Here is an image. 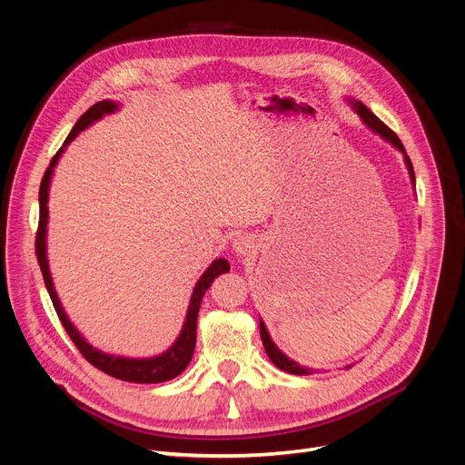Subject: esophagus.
I'll use <instances>...</instances> for the list:
<instances>
[{
  "mask_svg": "<svg viewBox=\"0 0 465 465\" xmlns=\"http://www.w3.org/2000/svg\"><path fill=\"white\" fill-rule=\"evenodd\" d=\"M254 244H256L254 237H250L248 233H246V235H239V237L233 241V250L237 252L239 256H246V254H250L252 250H254Z\"/></svg>",
  "mask_w": 465,
  "mask_h": 465,
  "instance_id": "obj_1",
  "label": "esophagus"
}]
</instances>
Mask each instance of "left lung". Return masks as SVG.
Returning a JSON list of instances; mask_svg holds the SVG:
<instances>
[{
	"label": "left lung",
	"mask_w": 465,
	"mask_h": 465,
	"mask_svg": "<svg viewBox=\"0 0 465 465\" xmlns=\"http://www.w3.org/2000/svg\"><path fill=\"white\" fill-rule=\"evenodd\" d=\"M351 104H352V109L358 113V116L363 120V124L367 125V128L371 130V132H374V134H378L380 137H382L384 141H388V143H391L397 150H401L402 153H404V163H406V166H408V173H410V180H411V183H413V187H415V174H413V166H411V161H410V157H408V153H406V150H404V146H402V143H401V139L388 128V125L380 120L374 113H371L361 102H358V100H349ZM260 333H262V341H263V347H265V351H267V356L271 358V361L278 367V369H282V371H285V372H291V374H312L313 371L312 369H306V367H301L297 361H292V360H289L276 345H274V341L271 340V335H269V331H267V328H265V322L263 321H260ZM352 365H349L347 369H351Z\"/></svg>",
	"instance_id": "left-lung-1"
}]
</instances>
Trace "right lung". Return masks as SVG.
Listing matches in <instances>:
<instances>
[{
  "mask_svg": "<svg viewBox=\"0 0 465 465\" xmlns=\"http://www.w3.org/2000/svg\"><path fill=\"white\" fill-rule=\"evenodd\" d=\"M118 109L116 102L111 100H102L98 104H94L85 114H81V118L75 122V125L72 128L70 135L66 137L64 144L61 146V150L54 155V159L50 161V166L46 168L45 178L40 182V191H38V203H40V219H38V230H36V241H35V250H36V260L42 271V276H45V283L46 289L50 292V299L54 302V308L59 315V321L63 322L66 333L70 335V340L74 341V345L77 347V351L83 354L89 363H93L94 367H98L100 371H104L109 376H114L118 380H125V382H135V384H159V382H166V380L176 378L180 372L185 371V367L189 365L193 352H194V345H196V319H198V312H200V304L205 291L209 289V285L213 283V280L224 272L230 271V263L224 258L215 260L211 263L205 272L200 276V280L194 285V291L191 294V302H189V310L185 315V322L183 328L178 335V340L174 341V345L164 351L163 354L152 356V358H124V356H114V354H107L102 352L98 349H94L85 337H83L77 328L70 322L68 315L64 313L59 297L54 287V280H52V272H50V265H48V254H46V232H48V196H50V183H52V176H54V168L59 161V157L63 155L64 148L77 137V134H81L83 130H87L91 124H94L96 120H100L104 114H111Z\"/></svg>",
  "mask_w": 465,
  "mask_h": 465,
  "instance_id": "add662e5",
  "label": "right lung"
}]
</instances>
